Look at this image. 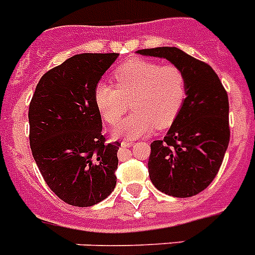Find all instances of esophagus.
Returning a JSON list of instances; mask_svg holds the SVG:
<instances>
[{
    "label": "esophagus",
    "mask_w": 255,
    "mask_h": 255,
    "mask_svg": "<svg viewBox=\"0 0 255 255\" xmlns=\"http://www.w3.org/2000/svg\"><path fill=\"white\" fill-rule=\"evenodd\" d=\"M122 146H125V147H130V146H133L134 144V140L131 139H125V140H122Z\"/></svg>",
    "instance_id": "34e87169"
}]
</instances>
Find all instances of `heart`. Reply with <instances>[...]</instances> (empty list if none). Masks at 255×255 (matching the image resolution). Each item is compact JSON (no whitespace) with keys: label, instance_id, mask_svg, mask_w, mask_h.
Here are the masks:
<instances>
[{"label":"heart","instance_id":"heart-1","mask_svg":"<svg viewBox=\"0 0 255 255\" xmlns=\"http://www.w3.org/2000/svg\"><path fill=\"white\" fill-rule=\"evenodd\" d=\"M115 85L100 83L95 104L104 121L116 125L134 104L133 115L115 129L116 137L138 138L155 129L168 128L176 120L187 97V80L176 66L131 59L113 72Z\"/></svg>","mask_w":255,"mask_h":255}]
</instances>
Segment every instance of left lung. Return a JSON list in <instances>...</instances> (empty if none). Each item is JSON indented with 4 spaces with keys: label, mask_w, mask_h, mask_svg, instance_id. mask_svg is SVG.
Instances as JSON below:
<instances>
[{
    "label": "left lung",
    "mask_w": 255,
    "mask_h": 255,
    "mask_svg": "<svg viewBox=\"0 0 255 255\" xmlns=\"http://www.w3.org/2000/svg\"><path fill=\"white\" fill-rule=\"evenodd\" d=\"M144 56L167 59L187 80L184 105L163 140H154L148 175L160 192L191 197L216 178L227 151L229 130L228 93L207 63L176 47L138 50Z\"/></svg>",
    "instance_id": "1"
}]
</instances>
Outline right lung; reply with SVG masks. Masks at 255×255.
<instances>
[{"label": "right lung", "instance_id": "obj_1", "mask_svg": "<svg viewBox=\"0 0 255 255\" xmlns=\"http://www.w3.org/2000/svg\"><path fill=\"white\" fill-rule=\"evenodd\" d=\"M118 54H79L46 72L28 107L30 147L51 191L67 204L92 207L116 187L117 151L105 143L95 89Z\"/></svg>", "mask_w": 255, "mask_h": 255}]
</instances>
